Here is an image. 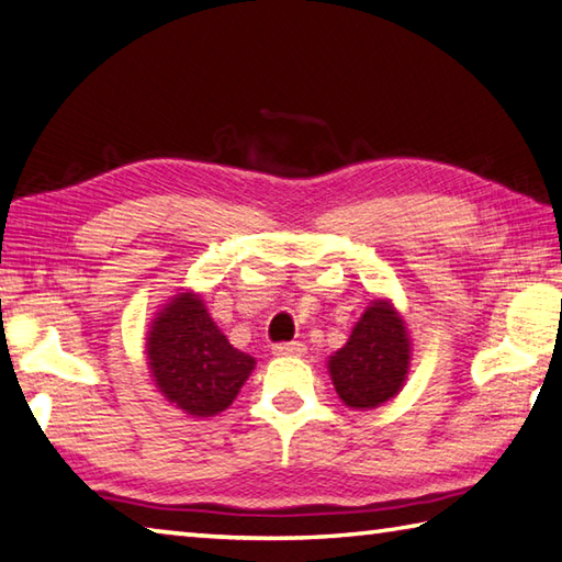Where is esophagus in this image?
<instances>
[{"label":"esophagus","mask_w":562,"mask_h":562,"mask_svg":"<svg viewBox=\"0 0 562 562\" xmlns=\"http://www.w3.org/2000/svg\"><path fill=\"white\" fill-rule=\"evenodd\" d=\"M304 344L300 340H292V344H278L272 348L274 356H284V358H292V356H304Z\"/></svg>","instance_id":"1"}]
</instances>
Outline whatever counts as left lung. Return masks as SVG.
I'll return each mask as SVG.
<instances>
[{
	"label": "left lung",
	"mask_w": 562,
	"mask_h": 562,
	"mask_svg": "<svg viewBox=\"0 0 562 562\" xmlns=\"http://www.w3.org/2000/svg\"><path fill=\"white\" fill-rule=\"evenodd\" d=\"M409 360L412 344L404 318L387 300H372L348 344L328 358V372L346 406L375 409L400 394Z\"/></svg>",
	"instance_id": "obj_1"
}]
</instances>
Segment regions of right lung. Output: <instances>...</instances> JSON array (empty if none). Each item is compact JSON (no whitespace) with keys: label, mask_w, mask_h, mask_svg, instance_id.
Instances as JSON below:
<instances>
[{"label":"right lung","mask_w":562,"mask_h":562,"mask_svg":"<svg viewBox=\"0 0 562 562\" xmlns=\"http://www.w3.org/2000/svg\"><path fill=\"white\" fill-rule=\"evenodd\" d=\"M148 368L162 397L190 416L224 412L256 360L228 344L200 294L180 292L153 318Z\"/></svg>","instance_id":"right-lung-1"}]
</instances>
